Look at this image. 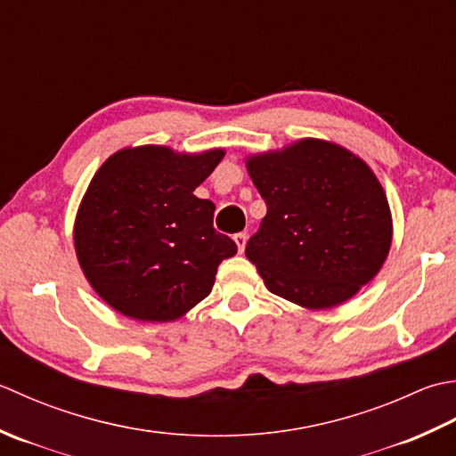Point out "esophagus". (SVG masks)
<instances>
[{
    "label": "esophagus",
    "instance_id": "esophagus-1",
    "mask_svg": "<svg viewBox=\"0 0 456 456\" xmlns=\"http://www.w3.org/2000/svg\"><path fill=\"white\" fill-rule=\"evenodd\" d=\"M234 241H236V246H238V252H240V254L244 252L246 241H248V234H246V232H238V234L234 236Z\"/></svg>",
    "mask_w": 456,
    "mask_h": 456
}]
</instances>
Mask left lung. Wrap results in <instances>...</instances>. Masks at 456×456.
Instances as JSON below:
<instances>
[{
	"label": "left lung",
	"instance_id": "obj_1",
	"mask_svg": "<svg viewBox=\"0 0 456 456\" xmlns=\"http://www.w3.org/2000/svg\"><path fill=\"white\" fill-rule=\"evenodd\" d=\"M248 171L267 215L246 256L273 295L329 309L379 272L392 216L364 161L334 143L303 139L281 153L249 157Z\"/></svg>",
	"mask_w": 456,
	"mask_h": 456
}]
</instances>
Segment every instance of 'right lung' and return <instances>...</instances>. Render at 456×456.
Wrapping results in <instances>:
<instances>
[{"mask_svg": "<svg viewBox=\"0 0 456 456\" xmlns=\"http://www.w3.org/2000/svg\"><path fill=\"white\" fill-rule=\"evenodd\" d=\"M222 157V150L176 155L145 145L100 167L80 204L74 248L110 306L129 319L165 322L210 293L220 262L238 246L215 230V202L192 192Z\"/></svg>", "mask_w": 456, "mask_h": 456, "instance_id": "obj_1", "label": "right lung"}]
</instances>
